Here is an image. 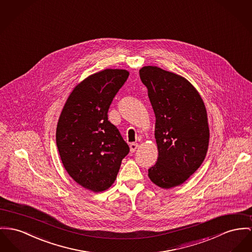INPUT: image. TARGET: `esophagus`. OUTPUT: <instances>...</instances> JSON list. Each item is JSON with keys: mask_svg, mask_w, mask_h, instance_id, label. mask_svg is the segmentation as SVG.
Listing matches in <instances>:
<instances>
[{"mask_svg": "<svg viewBox=\"0 0 252 252\" xmlns=\"http://www.w3.org/2000/svg\"><path fill=\"white\" fill-rule=\"evenodd\" d=\"M137 147H138V144H137V143H131V144H130V151L132 152V153H134V152L136 151Z\"/></svg>", "mask_w": 252, "mask_h": 252, "instance_id": "34e87169", "label": "esophagus"}]
</instances>
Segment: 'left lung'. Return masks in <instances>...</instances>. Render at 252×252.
<instances>
[{
    "label": "left lung",
    "instance_id": "1",
    "mask_svg": "<svg viewBox=\"0 0 252 252\" xmlns=\"http://www.w3.org/2000/svg\"><path fill=\"white\" fill-rule=\"evenodd\" d=\"M156 116L158 158L148 170L152 183L169 189L185 183L203 162L209 144L204 102L186 78L156 66L139 69Z\"/></svg>",
    "mask_w": 252,
    "mask_h": 252
}]
</instances>
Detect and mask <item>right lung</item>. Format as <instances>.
Segmentation results:
<instances>
[{"mask_svg": "<svg viewBox=\"0 0 252 252\" xmlns=\"http://www.w3.org/2000/svg\"><path fill=\"white\" fill-rule=\"evenodd\" d=\"M129 71L106 68L86 77L69 94L56 128V144L67 174L90 191L98 193L115 183L121 160L130 148L108 110Z\"/></svg>", "mask_w": 252, "mask_h": 252, "instance_id": "obj_1", "label": "right lung"}]
</instances>
